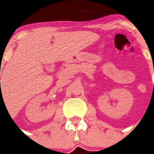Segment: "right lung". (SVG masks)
<instances>
[{
  "label": "right lung",
  "instance_id": "add662e5",
  "mask_svg": "<svg viewBox=\"0 0 154 154\" xmlns=\"http://www.w3.org/2000/svg\"><path fill=\"white\" fill-rule=\"evenodd\" d=\"M0 83H1V82H0Z\"/></svg>",
  "mask_w": 154,
  "mask_h": 154
}]
</instances>
